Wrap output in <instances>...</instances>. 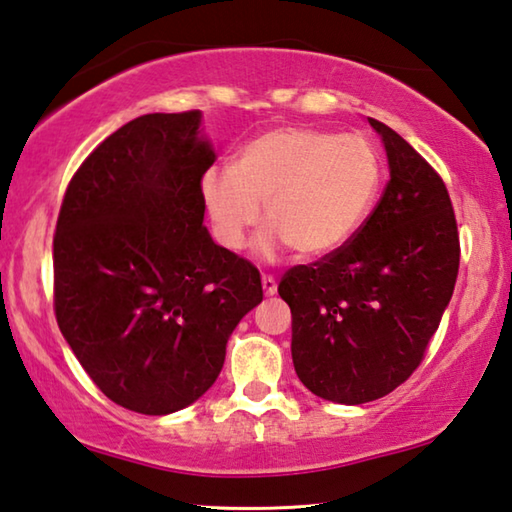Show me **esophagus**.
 I'll return each mask as SVG.
<instances>
[{
  "label": "esophagus",
  "instance_id": "obj_1",
  "mask_svg": "<svg viewBox=\"0 0 512 512\" xmlns=\"http://www.w3.org/2000/svg\"><path fill=\"white\" fill-rule=\"evenodd\" d=\"M262 287H264V296H275L277 293V282L273 275H262Z\"/></svg>",
  "mask_w": 512,
  "mask_h": 512
}]
</instances>
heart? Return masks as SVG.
Masks as SVG:
<instances>
[{
	"instance_id": "b5f03b06",
	"label": "heart",
	"mask_w": 512,
	"mask_h": 512,
	"mask_svg": "<svg viewBox=\"0 0 512 512\" xmlns=\"http://www.w3.org/2000/svg\"><path fill=\"white\" fill-rule=\"evenodd\" d=\"M381 155L363 135L284 126L241 146L232 167L207 169L201 196L216 241L244 246L262 219L271 225L257 253L275 257L289 246L300 259L325 257L348 244L377 201Z\"/></svg>"
}]
</instances>
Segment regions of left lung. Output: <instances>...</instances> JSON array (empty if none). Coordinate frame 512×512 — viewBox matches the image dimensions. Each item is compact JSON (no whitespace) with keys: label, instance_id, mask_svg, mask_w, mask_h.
Wrapping results in <instances>:
<instances>
[{"label":"left lung","instance_id":"obj_1","mask_svg":"<svg viewBox=\"0 0 512 512\" xmlns=\"http://www.w3.org/2000/svg\"><path fill=\"white\" fill-rule=\"evenodd\" d=\"M391 180L348 244L284 273L291 357L311 393L363 404L413 375L452 300L461 246L447 187L436 169L370 119Z\"/></svg>","mask_w":512,"mask_h":512}]
</instances>
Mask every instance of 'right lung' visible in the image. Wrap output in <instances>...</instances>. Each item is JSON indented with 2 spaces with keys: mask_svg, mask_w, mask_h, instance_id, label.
I'll return each instance as SVG.
<instances>
[{
  "mask_svg": "<svg viewBox=\"0 0 512 512\" xmlns=\"http://www.w3.org/2000/svg\"><path fill=\"white\" fill-rule=\"evenodd\" d=\"M198 128L201 110L128 121L69 180L56 223L60 332L103 395L144 415L196 402L264 298L257 268L203 225L216 155Z\"/></svg>",
  "mask_w": 512,
  "mask_h": 512,
  "instance_id": "right-lung-1",
  "label": "right lung"
}]
</instances>
